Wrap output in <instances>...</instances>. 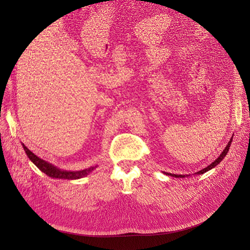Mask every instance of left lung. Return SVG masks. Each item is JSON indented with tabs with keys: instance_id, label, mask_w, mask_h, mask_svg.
Instances as JSON below:
<instances>
[{
	"instance_id": "obj_1",
	"label": "left lung",
	"mask_w": 250,
	"mask_h": 250,
	"mask_svg": "<svg viewBox=\"0 0 250 250\" xmlns=\"http://www.w3.org/2000/svg\"><path fill=\"white\" fill-rule=\"evenodd\" d=\"M231 143H232V138H231V140L229 141V143H228V145H227V147L225 148V150L222 152V154L218 157V158L212 163V164H209L208 167H206V168H204V169H202L201 171H199V172H196L195 174H204L205 172H207V171H208V170H211L212 168H214L216 165H218L223 159H224V157L226 156V154H227V152L229 151V148H230V145H231ZM165 174H167V175H171V176H174V177H186V175H180V174H172V173H168V172H165Z\"/></svg>"
}]
</instances>
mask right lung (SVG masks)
<instances>
[{
	"instance_id": "obj_1",
	"label": "right lung",
	"mask_w": 250,
	"mask_h": 250,
	"mask_svg": "<svg viewBox=\"0 0 250 250\" xmlns=\"http://www.w3.org/2000/svg\"><path fill=\"white\" fill-rule=\"evenodd\" d=\"M22 146H23L26 154H27L28 158L36 165V167H38L42 172H44L46 175H48L50 177L62 178V179H79V178H82V177L88 175L92 171V170L94 169V167H91V168H88L85 170H81V171H64V170H61V169L55 167L54 165H51V164L45 162L44 160L39 158V157L34 155L29 149H27V147H26L24 144H22Z\"/></svg>"
}]
</instances>
